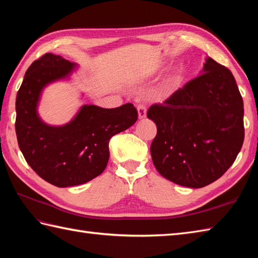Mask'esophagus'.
<instances>
[{
    "instance_id": "1",
    "label": "esophagus",
    "mask_w": 258,
    "mask_h": 258,
    "mask_svg": "<svg viewBox=\"0 0 258 258\" xmlns=\"http://www.w3.org/2000/svg\"><path fill=\"white\" fill-rule=\"evenodd\" d=\"M138 113H139V118L144 119L146 117V107L143 104H140L138 106Z\"/></svg>"
}]
</instances>
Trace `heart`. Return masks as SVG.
Here are the masks:
<instances>
[{"mask_svg":"<svg viewBox=\"0 0 258 258\" xmlns=\"http://www.w3.org/2000/svg\"><path fill=\"white\" fill-rule=\"evenodd\" d=\"M184 68L182 65H175L164 78L156 90V95L158 98H166L171 96L176 91L184 80Z\"/></svg>","mask_w":258,"mask_h":258,"instance_id":"b5f03b06","label":"heart"}]
</instances>
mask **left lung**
Wrapping results in <instances>:
<instances>
[{"instance_id": "obj_1", "label": "left lung", "mask_w": 258, "mask_h": 258, "mask_svg": "<svg viewBox=\"0 0 258 258\" xmlns=\"http://www.w3.org/2000/svg\"><path fill=\"white\" fill-rule=\"evenodd\" d=\"M157 126L151 145L163 177L190 188L215 182L244 142V104L231 71L211 57L200 76L147 111Z\"/></svg>"}]
</instances>
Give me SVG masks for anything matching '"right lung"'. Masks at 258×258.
I'll return each mask as SVG.
<instances>
[{
  "label": "right lung",
  "instance_id": "right-lung-1",
  "mask_svg": "<svg viewBox=\"0 0 258 258\" xmlns=\"http://www.w3.org/2000/svg\"><path fill=\"white\" fill-rule=\"evenodd\" d=\"M78 70L76 63L46 53L27 69L16 95L15 131L22 154L38 176L57 187L84 184L102 174L109 140L138 120L131 103L116 108L84 104L68 123H45L38 114L43 92L55 82L70 81Z\"/></svg>",
  "mask_w": 258,
  "mask_h": 258
}]
</instances>
